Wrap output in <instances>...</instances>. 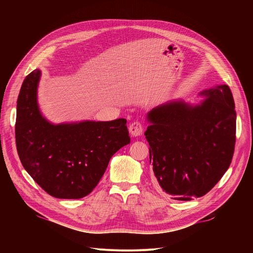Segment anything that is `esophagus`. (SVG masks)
I'll list each match as a JSON object with an SVG mask.
<instances>
[{
	"label": "esophagus",
	"instance_id": "obj_1",
	"mask_svg": "<svg viewBox=\"0 0 253 253\" xmlns=\"http://www.w3.org/2000/svg\"><path fill=\"white\" fill-rule=\"evenodd\" d=\"M129 131H130V133H131L132 136H138V135H140V134L142 133L143 127H142V125H141L140 122L134 121V122H132V123L130 124V126H129Z\"/></svg>",
	"mask_w": 253,
	"mask_h": 253
}]
</instances>
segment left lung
I'll return each instance as SVG.
<instances>
[{
	"label": "left lung",
	"mask_w": 253,
	"mask_h": 253,
	"mask_svg": "<svg viewBox=\"0 0 253 253\" xmlns=\"http://www.w3.org/2000/svg\"><path fill=\"white\" fill-rule=\"evenodd\" d=\"M200 103L173 100L153 109L144 132L157 184L172 199L190 201L207 194L230 167L236 142L231 89L204 90Z\"/></svg>",
	"instance_id": "1"
}]
</instances>
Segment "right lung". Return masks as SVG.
Instances as JSON below:
<instances>
[{
  "label": "right lung",
  "mask_w": 253,
  "mask_h": 253,
  "mask_svg": "<svg viewBox=\"0 0 253 253\" xmlns=\"http://www.w3.org/2000/svg\"><path fill=\"white\" fill-rule=\"evenodd\" d=\"M41 71L26 76L17 99L15 138L24 169L50 196L80 199L94 189L112 156L130 143L126 119L54 125L37 100Z\"/></svg>",
  "instance_id": "1"
}]
</instances>
